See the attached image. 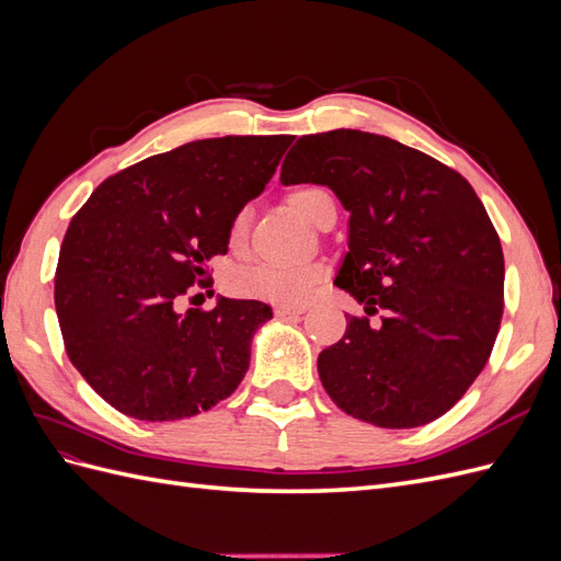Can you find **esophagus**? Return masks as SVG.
I'll list each match as a JSON object with an SVG mask.
<instances>
[{"mask_svg": "<svg viewBox=\"0 0 561 561\" xmlns=\"http://www.w3.org/2000/svg\"><path fill=\"white\" fill-rule=\"evenodd\" d=\"M309 307L307 304H278L276 313L278 316H299V313H307Z\"/></svg>", "mask_w": 561, "mask_h": 561, "instance_id": "1", "label": "esophagus"}]
</instances>
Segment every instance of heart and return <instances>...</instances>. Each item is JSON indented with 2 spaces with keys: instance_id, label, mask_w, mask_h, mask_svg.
I'll use <instances>...</instances> for the list:
<instances>
[{
  "instance_id": "1",
  "label": "heart",
  "mask_w": 561,
  "mask_h": 561,
  "mask_svg": "<svg viewBox=\"0 0 561 561\" xmlns=\"http://www.w3.org/2000/svg\"><path fill=\"white\" fill-rule=\"evenodd\" d=\"M332 201V196L316 184H301L287 194L290 208L304 219L313 225V219L322 203ZM248 233V210H239L233 215L229 225V241L233 245L243 243ZM320 264L311 262H260L243 268L236 276V290L248 297H257L276 304H297L309 297L311 287L322 278Z\"/></svg>"
}]
</instances>
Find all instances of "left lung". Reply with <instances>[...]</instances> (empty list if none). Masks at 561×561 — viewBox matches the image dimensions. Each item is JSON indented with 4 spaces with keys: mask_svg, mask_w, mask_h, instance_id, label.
<instances>
[{
    "mask_svg": "<svg viewBox=\"0 0 561 561\" xmlns=\"http://www.w3.org/2000/svg\"><path fill=\"white\" fill-rule=\"evenodd\" d=\"M283 184H325L351 213L334 285L381 311L346 316L318 355L328 396L379 428L426 426L484 369L503 316L499 233L463 175L383 135L339 128L287 151Z\"/></svg>",
    "mask_w": 561,
    "mask_h": 561,
    "instance_id": "8db88e82",
    "label": "left lung"
}]
</instances>
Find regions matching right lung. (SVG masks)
<instances>
[{
  "instance_id": "right-lung-1",
  "label": "right lung",
  "mask_w": 561,
  "mask_h": 561,
  "mask_svg": "<svg viewBox=\"0 0 561 561\" xmlns=\"http://www.w3.org/2000/svg\"><path fill=\"white\" fill-rule=\"evenodd\" d=\"M293 135H227L186 142L107 178L62 239L56 313L79 375L114 410L175 421L229 398L250 342L271 318L254 299L219 297L180 311L210 285L229 225L274 178Z\"/></svg>"
}]
</instances>
